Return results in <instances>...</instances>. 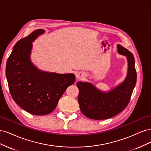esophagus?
Here are the masks:
<instances>
[{"label":"esophagus","mask_w":151,"mask_h":151,"mask_svg":"<svg viewBox=\"0 0 151 151\" xmlns=\"http://www.w3.org/2000/svg\"><path fill=\"white\" fill-rule=\"evenodd\" d=\"M84 77V73L81 72H77V74H76V77H77V78L78 79H83Z\"/></svg>","instance_id":"esophagus-1"}]
</instances>
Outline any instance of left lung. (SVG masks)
Here are the masks:
<instances>
[{
    "label": "left lung",
    "instance_id": "left-lung-1",
    "mask_svg": "<svg viewBox=\"0 0 151 151\" xmlns=\"http://www.w3.org/2000/svg\"><path fill=\"white\" fill-rule=\"evenodd\" d=\"M118 53L127 57L128 70L122 83L109 92L100 91L88 82L77 83L79 89L78 102L81 112L94 120H104L118 115L129 103L137 81L135 58L129 50L117 45Z\"/></svg>",
    "mask_w": 151,
    "mask_h": 151
}]
</instances>
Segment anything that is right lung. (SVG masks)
Wrapping results in <instances>:
<instances>
[{
  "label": "right lung",
  "instance_id": "1",
  "mask_svg": "<svg viewBox=\"0 0 151 151\" xmlns=\"http://www.w3.org/2000/svg\"><path fill=\"white\" fill-rule=\"evenodd\" d=\"M44 32L38 29L18 41L7 59L6 68L12 98L21 108L35 115L52 112L67 88L76 81L74 74L43 71L31 62L32 43Z\"/></svg>",
  "mask_w": 151,
  "mask_h": 151
}]
</instances>
